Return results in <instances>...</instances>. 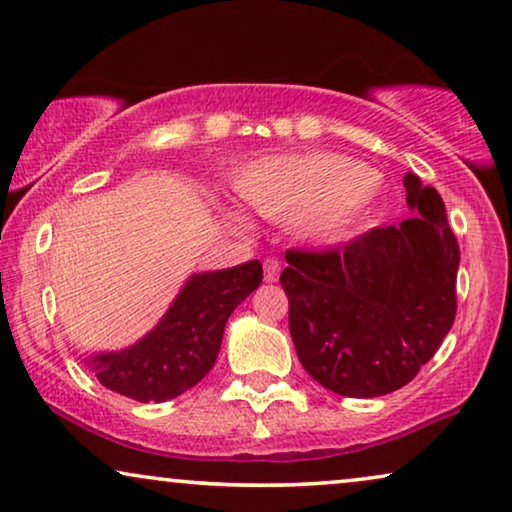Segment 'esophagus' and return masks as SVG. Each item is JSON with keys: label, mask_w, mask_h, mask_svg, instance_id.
<instances>
[{"label": "esophagus", "mask_w": 512, "mask_h": 512, "mask_svg": "<svg viewBox=\"0 0 512 512\" xmlns=\"http://www.w3.org/2000/svg\"><path fill=\"white\" fill-rule=\"evenodd\" d=\"M278 273H280L278 259H273V257L266 259V262H264V280H266V283H276Z\"/></svg>", "instance_id": "esophagus-1"}]
</instances>
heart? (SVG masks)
Segmentation results:
<instances>
[{
    "label": "heart",
    "instance_id": "obj_1",
    "mask_svg": "<svg viewBox=\"0 0 512 512\" xmlns=\"http://www.w3.org/2000/svg\"><path fill=\"white\" fill-rule=\"evenodd\" d=\"M376 174L362 162L329 153L266 157L236 178V190L255 213L294 222L304 241H343L373 201Z\"/></svg>",
    "mask_w": 512,
    "mask_h": 512
}]
</instances>
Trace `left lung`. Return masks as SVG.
<instances>
[{"instance_id":"8db88e82","label":"left lung","mask_w":512,"mask_h":512,"mask_svg":"<svg viewBox=\"0 0 512 512\" xmlns=\"http://www.w3.org/2000/svg\"><path fill=\"white\" fill-rule=\"evenodd\" d=\"M413 218L376 227L343 250H287L280 285L308 376L341 397H383L408 385L455 322L459 246L445 204L403 176Z\"/></svg>"}]
</instances>
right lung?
Segmentation results:
<instances>
[{"instance_id":"right-lung-1","label":"right lung","mask_w":512,"mask_h":512,"mask_svg":"<svg viewBox=\"0 0 512 512\" xmlns=\"http://www.w3.org/2000/svg\"><path fill=\"white\" fill-rule=\"evenodd\" d=\"M262 283V264L192 273L164 318L134 345L90 355L99 383L141 403L169 401L213 369L234 308Z\"/></svg>"}]
</instances>
